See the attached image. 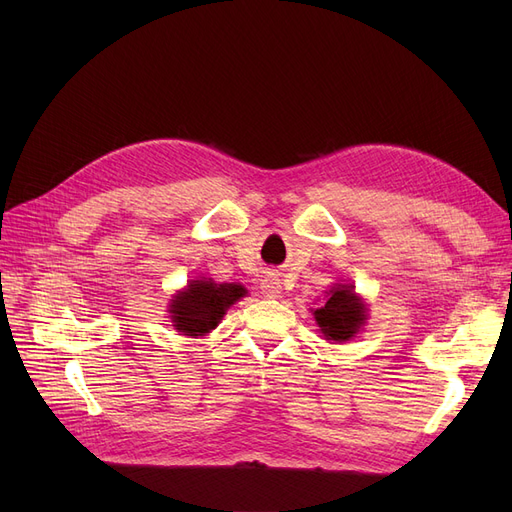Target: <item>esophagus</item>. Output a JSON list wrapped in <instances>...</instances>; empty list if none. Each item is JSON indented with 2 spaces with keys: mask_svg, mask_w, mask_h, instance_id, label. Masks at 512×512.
<instances>
[{
  "mask_svg": "<svg viewBox=\"0 0 512 512\" xmlns=\"http://www.w3.org/2000/svg\"><path fill=\"white\" fill-rule=\"evenodd\" d=\"M261 290H263L265 297L278 299L280 292H282V282H280V278H278L276 274H267V276L261 280Z\"/></svg>",
  "mask_w": 512,
  "mask_h": 512,
  "instance_id": "34e87169",
  "label": "esophagus"
}]
</instances>
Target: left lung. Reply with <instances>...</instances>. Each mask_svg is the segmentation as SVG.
I'll return each instance as SVG.
<instances>
[{"label":"left lung","mask_w":512,"mask_h":512,"mask_svg":"<svg viewBox=\"0 0 512 512\" xmlns=\"http://www.w3.org/2000/svg\"><path fill=\"white\" fill-rule=\"evenodd\" d=\"M326 305L313 311L317 326L328 340H351L365 321V305L355 297L353 286H340L330 290Z\"/></svg>","instance_id":"left-lung-1"}]
</instances>
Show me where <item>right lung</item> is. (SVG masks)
<instances>
[{"label": "right lung", "mask_w": 512, "mask_h": 512, "mask_svg": "<svg viewBox=\"0 0 512 512\" xmlns=\"http://www.w3.org/2000/svg\"><path fill=\"white\" fill-rule=\"evenodd\" d=\"M240 284H213L195 280L170 305L174 328L186 336H203L218 326L226 309L245 297Z\"/></svg>", "instance_id": "obj_1"}]
</instances>
